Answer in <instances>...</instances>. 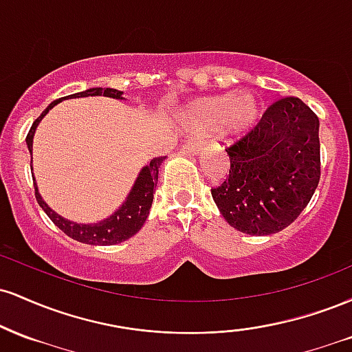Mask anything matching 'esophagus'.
<instances>
[{"instance_id": "34e87169", "label": "esophagus", "mask_w": 352, "mask_h": 352, "mask_svg": "<svg viewBox=\"0 0 352 352\" xmlns=\"http://www.w3.org/2000/svg\"><path fill=\"white\" fill-rule=\"evenodd\" d=\"M182 151L187 152V153H192V155H197V153H200L201 151H204V142H201V140H197V139L187 140V142L182 145Z\"/></svg>"}]
</instances>
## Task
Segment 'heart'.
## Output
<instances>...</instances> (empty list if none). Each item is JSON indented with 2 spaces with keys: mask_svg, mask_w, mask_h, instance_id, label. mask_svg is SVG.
Here are the masks:
<instances>
[{
  "mask_svg": "<svg viewBox=\"0 0 352 352\" xmlns=\"http://www.w3.org/2000/svg\"><path fill=\"white\" fill-rule=\"evenodd\" d=\"M261 107L260 98L250 91L210 96L188 102L180 111L179 122L188 131L200 132L218 127L221 134L238 137L256 124Z\"/></svg>",
  "mask_w": 352,
  "mask_h": 352,
  "instance_id": "obj_1",
  "label": "heart"
}]
</instances>
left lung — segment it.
I'll list each match as a JSON object with an SVG mask.
<instances>
[{
  "label": "left lung",
  "instance_id": "8db88e82",
  "mask_svg": "<svg viewBox=\"0 0 352 352\" xmlns=\"http://www.w3.org/2000/svg\"><path fill=\"white\" fill-rule=\"evenodd\" d=\"M227 153L228 179L212 188L221 217L246 235L278 233L319 184V119L301 99H280Z\"/></svg>",
  "mask_w": 352,
  "mask_h": 352
}]
</instances>
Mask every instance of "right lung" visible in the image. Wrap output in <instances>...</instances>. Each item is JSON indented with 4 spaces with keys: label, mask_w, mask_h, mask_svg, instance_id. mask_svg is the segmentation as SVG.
<instances>
[{
    "label": "right lung",
    "mask_w": 352,
    "mask_h": 352,
    "mask_svg": "<svg viewBox=\"0 0 352 352\" xmlns=\"http://www.w3.org/2000/svg\"><path fill=\"white\" fill-rule=\"evenodd\" d=\"M89 96H104V98H112V99H119L122 100L124 92L117 91V89H111V87H92L87 89V91L82 92H76L72 96H66V98H60L54 102H51L50 106L43 111V114L34 120L33 125H31L30 132H28L26 137V144H28V151H30L31 157H33V139H34V132L38 129L39 122L43 120V117L51 111L56 104L63 102L66 99H76V98H89ZM165 160V157H157V159L151 160V164H147L145 167H142V170L139 172L137 179L132 185L131 192H129L127 199L119 208L112 213L111 217L104 218V220L98 221V223H76V221L67 220V218L58 215V213L52 210L46 201L43 200V197L39 195L38 185H36V179L34 182V195L36 200H38L39 207H41L46 215L51 218L52 223L56 225L59 230H63L67 236H71L72 240H78L80 243H87V245H117L122 243V241L129 240L131 236H134L142 225L147 220L148 212H151L152 207V200H153V190L157 187V180H159V168L162 162Z\"/></svg>",
    "instance_id": "1"
}]
</instances>
